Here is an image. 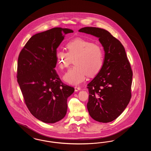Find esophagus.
Instances as JSON below:
<instances>
[{"label":"esophagus","mask_w":151,"mask_h":151,"mask_svg":"<svg viewBox=\"0 0 151 151\" xmlns=\"http://www.w3.org/2000/svg\"><path fill=\"white\" fill-rule=\"evenodd\" d=\"M80 89H81V88L80 86H75V91L77 92V91H78L80 90Z\"/></svg>","instance_id":"1"}]
</instances>
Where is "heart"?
Instances as JSON below:
<instances>
[{
  "label": "heart",
  "instance_id": "heart-1",
  "mask_svg": "<svg viewBox=\"0 0 151 151\" xmlns=\"http://www.w3.org/2000/svg\"><path fill=\"white\" fill-rule=\"evenodd\" d=\"M65 46L67 52L57 51L55 58L60 70L68 68L73 61L75 66L63 77L67 83L79 85L86 80L87 75L94 77L102 70L104 54L100 45L81 38H76L68 42Z\"/></svg>",
  "mask_w": 151,
  "mask_h": 151
}]
</instances>
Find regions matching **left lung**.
Listing matches in <instances>:
<instances>
[{
	"label": "left lung",
	"instance_id": "1",
	"mask_svg": "<svg viewBox=\"0 0 151 151\" xmlns=\"http://www.w3.org/2000/svg\"><path fill=\"white\" fill-rule=\"evenodd\" d=\"M79 32L98 37L105 52L102 70L87 86L89 115L98 122H111L122 114L131 98L133 73L125 49L105 29L84 27Z\"/></svg>",
	"mask_w": 151,
	"mask_h": 151
}]
</instances>
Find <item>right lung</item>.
<instances>
[{
	"label": "right lung",
	"instance_id": "obj_1",
	"mask_svg": "<svg viewBox=\"0 0 151 151\" xmlns=\"http://www.w3.org/2000/svg\"><path fill=\"white\" fill-rule=\"evenodd\" d=\"M71 29L54 28L32 36L18 58L17 79L30 113L47 123L65 117L67 99L75 91L64 84L54 68L57 49Z\"/></svg>",
	"mask_w": 151,
	"mask_h": 151
}]
</instances>
